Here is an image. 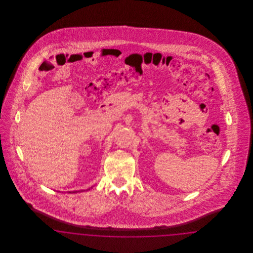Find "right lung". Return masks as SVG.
I'll return each instance as SVG.
<instances>
[{"mask_svg": "<svg viewBox=\"0 0 253 253\" xmlns=\"http://www.w3.org/2000/svg\"><path fill=\"white\" fill-rule=\"evenodd\" d=\"M79 192H80V191H79ZM81 192H82V191H81ZM73 193H78V192H73Z\"/></svg>", "mask_w": 253, "mask_h": 253, "instance_id": "obj_1", "label": "right lung"}]
</instances>
